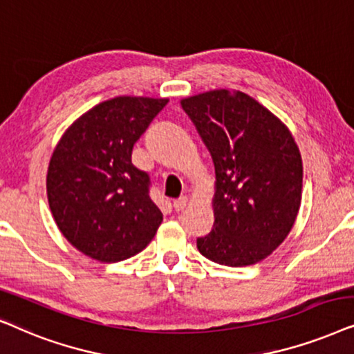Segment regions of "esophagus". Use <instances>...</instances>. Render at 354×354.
<instances>
[{"label":"esophagus","mask_w":354,"mask_h":354,"mask_svg":"<svg viewBox=\"0 0 354 354\" xmlns=\"http://www.w3.org/2000/svg\"><path fill=\"white\" fill-rule=\"evenodd\" d=\"M187 205V197L186 196H183V197H180V199H176L173 202V207H174V210H183L185 209V207Z\"/></svg>","instance_id":"34e87169"}]
</instances>
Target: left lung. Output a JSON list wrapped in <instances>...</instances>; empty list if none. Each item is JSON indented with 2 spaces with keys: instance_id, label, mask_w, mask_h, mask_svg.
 Listing matches in <instances>:
<instances>
[{
  "instance_id": "8db88e82",
  "label": "left lung",
  "mask_w": 354,
  "mask_h": 354,
  "mask_svg": "<svg viewBox=\"0 0 354 354\" xmlns=\"http://www.w3.org/2000/svg\"><path fill=\"white\" fill-rule=\"evenodd\" d=\"M215 165L214 228L197 239L212 262L246 267L270 256L293 228L303 194V160L288 126L239 91L186 97Z\"/></svg>"
}]
</instances>
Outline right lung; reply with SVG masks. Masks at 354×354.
I'll use <instances>...</instances> for the list:
<instances>
[{"instance_id":"1","label":"right lung","mask_w":354,"mask_h":354,"mask_svg":"<svg viewBox=\"0 0 354 354\" xmlns=\"http://www.w3.org/2000/svg\"><path fill=\"white\" fill-rule=\"evenodd\" d=\"M168 98L122 95L79 116L56 144L46 173L51 215L87 257L120 262L152 241L163 215L149 174L131 162L134 144Z\"/></svg>"}]
</instances>
